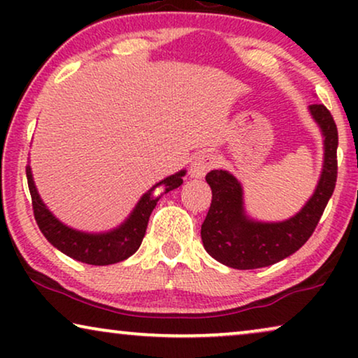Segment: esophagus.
<instances>
[{
	"label": "esophagus",
	"instance_id": "obj_1",
	"mask_svg": "<svg viewBox=\"0 0 358 358\" xmlns=\"http://www.w3.org/2000/svg\"><path fill=\"white\" fill-rule=\"evenodd\" d=\"M217 164V156L210 151H203V153L197 155L190 164V176L192 178H203L210 169L215 168Z\"/></svg>",
	"mask_w": 358,
	"mask_h": 358
}]
</instances>
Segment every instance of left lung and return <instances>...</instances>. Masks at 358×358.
Masks as SVG:
<instances>
[{"label":"left lung","instance_id":"left-lung-1","mask_svg":"<svg viewBox=\"0 0 358 358\" xmlns=\"http://www.w3.org/2000/svg\"><path fill=\"white\" fill-rule=\"evenodd\" d=\"M313 119L324 135V166L320 184L300 213L282 223L249 220L243 208V189L227 171L205 176L212 187V203L202 223L203 248L224 266L248 271L272 266L296 252L315 231L337 180L339 135L334 117L322 104H311Z\"/></svg>","mask_w":358,"mask_h":358}]
</instances>
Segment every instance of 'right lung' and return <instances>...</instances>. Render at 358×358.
<instances>
[{
    "label": "right lung",
    "mask_w": 358,
    "mask_h": 358,
    "mask_svg": "<svg viewBox=\"0 0 358 358\" xmlns=\"http://www.w3.org/2000/svg\"><path fill=\"white\" fill-rule=\"evenodd\" d=\"M184 174V171H180V173L169 176V178H166L164 180L153 185L140 199V202L136 203V207L131 212L129 220L124 224H120L119 228L114 229V231L90 234L68 228L53 217L50 210L43 205L41 197H38L37 189L32 180L31 168L26 166L34 217H36V222L38 228H41V231L43 233V236L57 249H60L63 254H66V256L76 259L80 262L90 264V266H109V264L125 261L127 257L135 254L136 249L140 248L141 241H143L150 215L156 207V203H158L161 195L179 187L182 184Z\"/></svg>",
    "instance_id": "add662e5"
}]
</instances>
